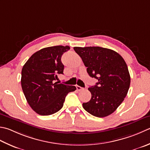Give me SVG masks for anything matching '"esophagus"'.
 Masks as SVG:
<instances>
[{"label":"esophagus","mask_w":150,"mask_h":150,"mask_svg":"<svg viewBox=\"0 0 150 150\" xmlns=\"http://www.w3.org/2000/svg\"><path fill=\"white\" fill-rule=\"evenodd\" d=\"M76 88H77V90L79 91H81V90H84V88H82L80 86H78V85H76Z\"/></svg>","instance_id":"1"}]
</instances>
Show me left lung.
<instances>
[{"label": "left lung", "mask_w": 150, "mask_h": 150, "mask_svg": "<svg viewBox=\"0 0 150 150\" xmlns=\"http://www.w3.org/2000/svg\"><path fill=\"white\" fill-rule=\"evenodd\" d=\"M80 56L91 77L98 80L88 88L92 98L83 103L92 115L103 118L113 113L127 96L131 78L124 58L118 52L100 47L73 48Z\"/></svg>", "instance_id": "left-lung-1"}]
</instances>
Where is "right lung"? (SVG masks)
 <instances>
[{
  "label": "right lung",
  "instance_id": "right-lung-1",
  "mask_svg": "<svg viewBox=\"0 0 150 150\" xmlns=\"http://www.w3.org/2000/svg\"><path fill=\"white\" fill-rule=\"evenodd\" d=\"M69 46L57 45L40 49L32 54L21 71L22 89L26 101L37 114L48 116L59 111L66 96L75 86L58 84V74H64L61 57Z\"/></svg>",
  "mask_w": 150,
  "mask_h": 150
}]
</instances>
